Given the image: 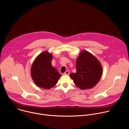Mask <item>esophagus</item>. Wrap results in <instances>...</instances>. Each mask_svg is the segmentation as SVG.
I'll return each instance as SVG.
<instances>
[{
  "label": "esophagus",
  "mask_w": 129,
  "mask_h": 129,
  "mask_svg": "<svg viewBox=\"0 0 129 129\" xmlns=\"http://www.w3.org/2000/svg\"><path fill=\"white\" fill-rule=\"evenodd\" d=\"M63 74L64 75H69V71H68V70H67V71H66Z\"/></svg>",
  "instance_id": "obj_1"
}]
</instances>
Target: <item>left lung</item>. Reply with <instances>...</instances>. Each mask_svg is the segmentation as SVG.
Listing matches in <instances>:
<instances>
[{
  "label": "left lung",
  "mask_w": 129,
  "mask_h": 129,
  "mask_svg": "<svg viewBox=\"0 0 129 129\" xmlns=\"http://www.w3.org/2000/svg\"><path fill=\"white\" fill-rule=\"evenodd\" d=\"M76 73H71L70 77L76 85L82 90L94 87L102 75V67L92 54L87 51L81 52L76 61Z\"/></svg>",
  "instance_id": "left-lung-1"
}]
</instances>
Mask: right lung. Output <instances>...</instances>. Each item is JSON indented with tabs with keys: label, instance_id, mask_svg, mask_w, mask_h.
Wrapping results in <instances>:
<instances>
[{
	"label": "right lung",
	"instance_id": "1",
	"mask_svg": "<svg viewBox=\"0 0 129 129\" xmlns=\"http://www.w3.org/2000/svg\"><path fill=\"white\" fill-rule=\"evenodd\" d=\"M52 54L48 52H42L35 59L31 68V78L36 85L45 89L56 85L61 76L52 66Z\"/></svg>",
	"mask_w": 129,
	"mask_h": 129
}]
</instances>
